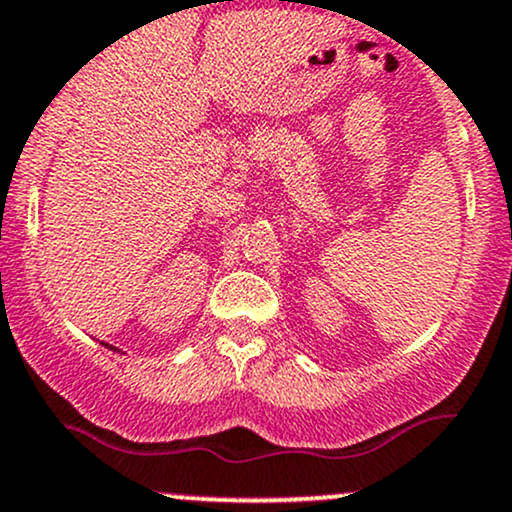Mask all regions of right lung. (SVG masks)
Returning a JSON list of instances; mask_svg holds the SVG:
<instances>
[{"mask_svg": "<svg viewBox=\"0 0 512 512\" xmlns=\"http://www.w3.org/2000/svg\"><path fill=\"white\" fill-rule=\"evenodd\" d=\"M103 344V342H101ZM105 346H108V349H113V351H120V349H115V346H110V344H105Z\"/></svg>", "mask_w": 512, "mask_h": 512, "instance_id": "right-lung-1", "label": "right lung"}]
</instances>
